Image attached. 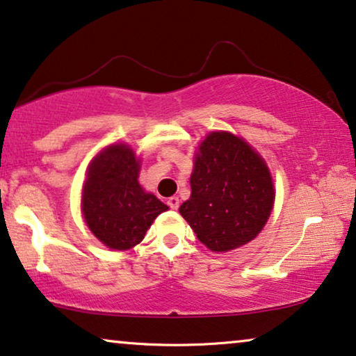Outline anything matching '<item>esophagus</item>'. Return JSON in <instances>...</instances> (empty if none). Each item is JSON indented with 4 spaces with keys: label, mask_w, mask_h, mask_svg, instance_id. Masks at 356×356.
Here are the masks:
<instances>
[{
    "label": "esophagus",
    "mask_w": 356,
    "mask_h": 356,
    "mask_svg": "<svg viewBox=\"0 0 356 356\" xmlns=\"http://www.w3.org/2000/svg\"><path fill=\"white\" fill-rule=\"evenodd\" d=\"M167 204L170 206V209H173V211H177V209L179 207V199H178L177 196H172V197H168Z\"/></svg>",
    "instance_id": "esophagus-1"
}]
</instances>
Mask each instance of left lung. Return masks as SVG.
<instances>
[{
  "instance_id": "1",
  "label": "left lung",
  "mask_w": 356,
  "mask_h": 356,
  "mask_svg": "<svg viewBox=\"0 0 356 356\" xmlns=\"http://www.w3.org/2000/svg\"><path fill=\"white\" fill-rule=\"evenodd\" d=\"M274 196L269 168L251 145L230 133H211L199 145L191 197L179 213L199 241L223 252L256 238L270 216Z\"/></svg>"
}]
</instances>
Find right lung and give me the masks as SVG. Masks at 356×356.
<instances>
[{
	"label": "right lung",
	"instance_id": "obj_1",
	"mask_svg": "<svg viewBox=\"0 0 356 356\" xmlns=\"http://www.w3.org/2000/svg\"><path fill=\"white\" fill-rule=\"evenodd\" d=\"M139 162L128 145H110L92 160L82 191V213L90 232L111 250L134 248L167 211L138 183Z\"/></svg>",
	"mask_w": 356,
	"mask_h": 356
}]
</instances>
